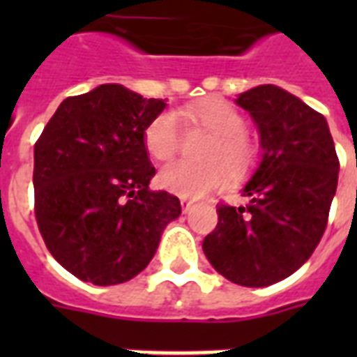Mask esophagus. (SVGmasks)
Returning a JSON list of instances; mask_svg holds the SVG:
<instances>
[{"label":"esophagus","instance_id":"1","mask_svg":"<svg viewBox=\"0 0 357 357\" xmlns=\"http://www.w3.org/2000/svg\"><path fill=\"white\" fill-rule=\"evenodd\" d=\"M179 204H181V209H183V213H189L190 206H192V200H189V198H179Z\"/></svg>","mask_w":357,"mask_h":357}]
</instances>
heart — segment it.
Masks as SVG:
<instances>
[{
	"label": "heart",
	"mask_w": 357,
	"mask_h": 357,
	"mask_svg": "<svg viewBox=\"0 0 357 357\" xmlns=\"http://www.w3.org/2000/svg\"><path fill=\"white\" fill-rule=\"evenodd\" d=\"M185 116L215 135L204 151L206 162L176 161L162 168L159 185L168 192L198 198L228 181L229 172L243 176L254 165L257 148L246 137L248 123L231 103L224 100L190 105ZM181 144V128L176 114L159 113L144 129V146L155 161H170Z\"/></svg>",
	"instance_id": "heart-1"
}]
</instances>
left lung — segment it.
Returning <instances> with one entry per match:
<instances>
[{"label": "left lung", "instance_id": "8db88e82", "mask_svg": "<svg viewBox=\"0 0 357 357\" xmlns=\"http://www.w3.org/2000/svg\"><path fill=\"white\" fill-rule=\"evenodd\" d=\"M237 103L257 123L263 159L243 190L248 204H218L202 248L226 280L266 287L298 271L321 243L339 159L326 119L287 91L261 85Z\"/></svg>", "mask_w": 357, "mask_h": 357}]
</instances>
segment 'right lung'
<instances>
[{"label": "right lung", "instance_id": "right-lung-1", "mask_svg": "<svg viewBox=\"0 0 357 357\" xmlns=\"http://www.w3.org/2000/svg\"><path fill=\"white\" fill-rule=\"evenodd\" d=\"M165 107L122 85H100L66 98L35 142L36 224L50 254L83 282L137 276L181 213L178 196L150 189L155 168L144 129Z\"/></svg>", "mask_w": 357, "mask_h": 357}]
</instances>
